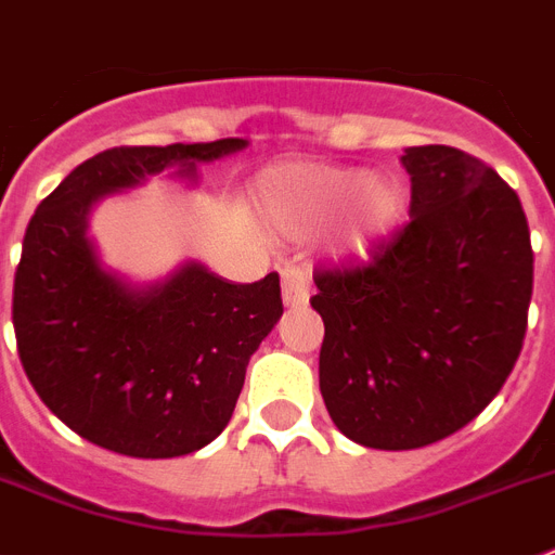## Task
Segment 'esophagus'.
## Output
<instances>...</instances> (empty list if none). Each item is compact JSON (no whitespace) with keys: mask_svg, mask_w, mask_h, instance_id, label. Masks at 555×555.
<instances>
[{"mask_svg":"<svg viewBox=\"0 0 555 555\" xmlns=\"http://www.w3.org/2000/svg\"><path fill=\"white\" fill-rule=\"evenodd\" d=\"M283 304L292 306V309L309 304V274H306V269H283Z\"/></svg>","mask_w":555,"mask_h":555,"instance_id":"1","label":"esophagus"}]
</instances>
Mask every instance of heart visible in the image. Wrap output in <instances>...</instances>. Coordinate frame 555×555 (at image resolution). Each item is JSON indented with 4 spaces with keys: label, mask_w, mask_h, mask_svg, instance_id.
Returning <instances> with one entry per match:
<instances>
[{
    "label": "heart",
    "mask_w": 555,
    "mask_h": 555,
    "mask_svg": "<svg viewBox=\"0 0 555 555\" xmlns=\"http://www.w3.org/2000/svg\"><path fill=\"white\" fill-rule=\"evenodd\" d=\"M258 204L269 227L288 237L314 235L351 206V241L365 244L397 221L402 190L365 169L288 164L260 178Z\"/></svg>",
    "instance_id": "b5f03b06"
}]
</instances>
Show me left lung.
<instances>
[{
  "instance_id": "left-lung-1",
  "label": "left lung",
  "mask_w": 555,
  "mask_h": 555,
  "mask_svg": "<svg viewBox=\"0 0 555 555\" xmlns=\"http://www.w3.org/2000/svg\"><path fill=\"white\" fill-rule=\"evenodd\" d=\"M411 218L369 263L314 274L320 393L334 425L411 451L468 425L519 360L533 295L521 201L456 146H409Z\"/></svg>"
}]
</instances>
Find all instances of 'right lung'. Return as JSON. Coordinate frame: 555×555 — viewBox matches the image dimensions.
<instances>
[{
	"mask_svg": "<svg viewBox=\"0 0 555 555\" xmlns=\"http://www.w3.org/2000/svg\"><path fill=\"white\" fill-rule=\"evenodd\" d=\"M209 144L113 146L73 169L27 223L13 281V328L36 393L93 446L169 460L227 428L249 357L283 314L281 278L229 283L204 263L135 286L102 263L87 235L95 201L244 150Z\"/></svg>",
	"mask_w": 555,
	"mask_h": 555,
	"instance_id": "right-lung-1",
	"label": "right lung"
}]
</instances>
